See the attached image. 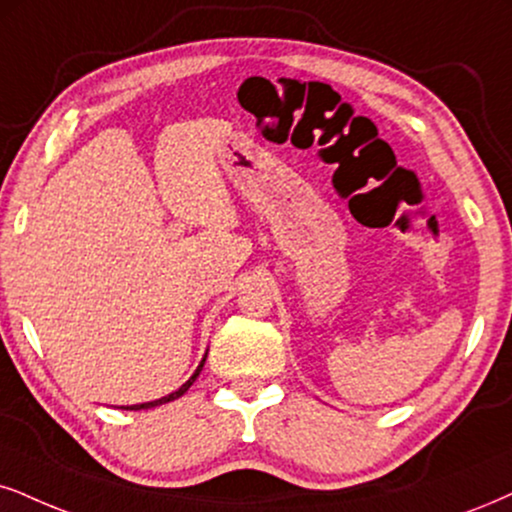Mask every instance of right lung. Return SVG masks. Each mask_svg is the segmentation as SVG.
<instances>
[{
  "label": "right lung",
  "instance_id": "obj_1",
  "mask_svg": "<svg viewBox=\"0 0 512 512\" xmlns=\"http://www.w3.org/2000/svg\"><path fill=\"white\" fill-rule=\"evenodd\" d=\"M204 363H206V356L201 358V363H199V368L194 370V375L189 377V380L182 384V387L178 389V391H173V394H168V396H163V399H156V401H149V403H137V406H123V410H144V408H154V406H161V403H168V401H175V399H180L182 394H185V391L192 387L194 384V380H197L199 377V372H201V368H204Z\"/></svg>",
  "mask_w": 512,
  "mask_h": 512
}]
</instances>
